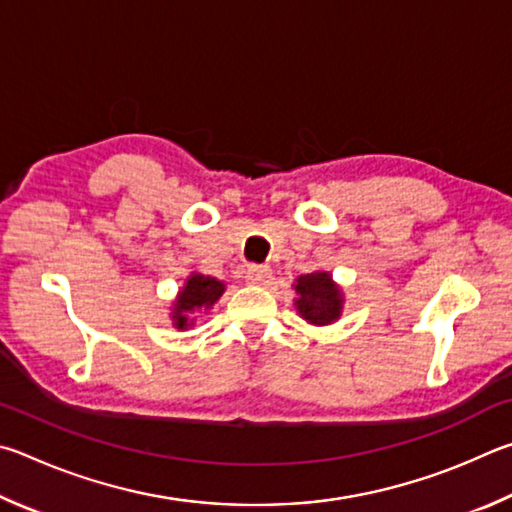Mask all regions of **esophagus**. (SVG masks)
<instances>
[{
    "mask_svg": "<svg viewBox=\"0 0 512 512\" xmlns=\"http://www.w3.org/2000/svg\"><path fill=\"white\" fill-rule=\"evenodd\" d=\"M245 279L251 285H265L272 279V270L267 265H249L245 272Z\"/></svg>",
    "mask_w": 512,
    "mask_h": 512,
    "instance_id": "34e87169",
    "label": "esophagus"
}]
</instances>
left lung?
Masks as SVG:
<instances>
[{"label":"left lung","mask_w":512,"mask_h":512,"mask_svg":"<svg viewBox=\"0 0 512 512\" xmlns=\"http://www.w3.org/2000/svg\"><path fill=\"white\" fill-rule=\"evenodd\" d=\"M292 288L297 290L294 306L308 324L328 326L342 317L344 292L339 290V285L328 272L303 274Z\"/></svg>","instance_id":"8db88e82"}]
</instances>
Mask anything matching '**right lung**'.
<instances>
[{
	"label": "right lung",
	"instance_id": "1",
	"mask_svg": "<svg viewBox=\"0 0 512 512\" xmlns=\"http://www.w3.org/2000/svg\"><path fill=\"white\" fill-rule=\"evenodd\" d=\"M222 292H224L222 281L213 279V276L193 272L186 279L184 288L179 290L177 299L173 301V312H170V317H173V326L177 330L191 328L195 324L193 319L195 312L209 310L213 303L222 297Z\"/></svg>",
	"mask_w": 512,
	"mask_h": 512
}]
</instances>
